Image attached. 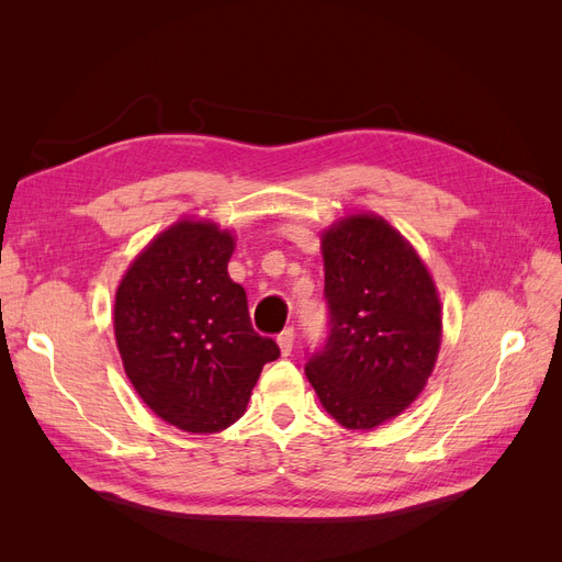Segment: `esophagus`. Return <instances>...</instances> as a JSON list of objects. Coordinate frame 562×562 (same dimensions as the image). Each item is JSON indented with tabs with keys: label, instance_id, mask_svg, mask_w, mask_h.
I'll use <instances>...</instances> for the list:
<instances>
[{
	"label": "esophagus",
	"instance_id": "34e87169",
	"mask_svg": "<svg viewBox=\"0 0 562 562\" xmlns=\"http://www.w3.org/2000/svg\"><path fill=\"white\" fill-rule=\"evenodd\" d=\"M277 342H279V349H281V353H283V356L291 353V351H293V342H295V333H293V328H285L283 333H279Z\"/></svg>",
	"mask_w": 562,
	"mask_h": 562
}]
</instances>
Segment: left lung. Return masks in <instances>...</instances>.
Segmentation results:
<instances>
[{
    "mask_svg": "<svg viewBox=\"0 0 562 562\" xmlns=\"http://www.w3.org/2000/svg\"><path fill=\"white\" fill-rule=\"evenodd\" d=\"M330 333L304 366L321 405L345 429L398 417L438 359L440 300L415 248L372 213L321 236Z\"/></svg>",
    "mask_w": 562,
    "mask_h": 562,
    "instance_id": "8db88e82",
    "label": "left lung"
}]
</instances>
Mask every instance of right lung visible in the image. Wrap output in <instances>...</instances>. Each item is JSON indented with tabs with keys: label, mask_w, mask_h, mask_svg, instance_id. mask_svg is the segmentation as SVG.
I'll use <instances>...</instances> for the list:
<instances>
[{
	"label": "right lung",
	"mask_w": 562,
	"mask_h": 562,
	"mask_svg": "<svg viewBox=\"0 0 562 562\" xmlns=\"http://www.w3.org/2000/svg\"><path fill=\"white\" fill-rule=\"evenodd\" d=\"M234 236L180 220L133 260L114 297V337L138 396L190 434L227 429L246 413L262 366L279 359L252 330L246 291L227 274Z\"/></svg>",
	"instance_id": "add662e5"
}]
</instances>
